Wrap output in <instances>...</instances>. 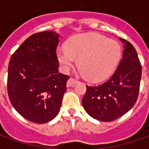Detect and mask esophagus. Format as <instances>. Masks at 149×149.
<instances>
[{"label":"esophagus","mask_w":149,"mask_h":149,"mask_svg":"<svg viewBox=\"0 0 149 149\" xmlns=\"http://www.w3.org/2000/svg\"><path fill=\"white\" fill-rule=\"evenodd\" d=\"M77 82H78L77 79H74V78H70V79L68 80V82H67V86H68V87L72 86V85L75 84Z\"/></svg>","instance_id":"esophagus-1"}]
</instances>
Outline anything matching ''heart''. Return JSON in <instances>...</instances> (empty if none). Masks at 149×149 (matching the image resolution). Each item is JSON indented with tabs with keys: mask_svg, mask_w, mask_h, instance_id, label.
Segmentation results:
<instances>
[{
	"mask_svg": "<svg viewBox=\"0 0 149 149\" xmlns=\"http://www.w3.org/2000/svg\"><path fill=\"white\" fill-rule=\"evenodd\" d=\"M58 61L65 71L76 63L81 73L90 81H101L109 77L122 57L120 45L99 34H79L71 37L67 47L56 50Z\"/></svg>",
	"mask_w": 149,
	"mask_h": 149,
	"instance_id": "1",
	"label": "heart"
}]
</instances>
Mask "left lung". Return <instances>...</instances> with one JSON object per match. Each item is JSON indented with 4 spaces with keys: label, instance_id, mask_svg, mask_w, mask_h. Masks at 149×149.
Masks as SVG:
<instances>
[{
    "label": "left lung",
    "instance_id": "1",
    "mask_svg": "<svg viewBox=\"0 0 149 149\" xmlns=\"http://www.w3.org/2000/svg\"><path fill=\"white\" fill-rule=\"evenodd\" d=\"M124 44L122 59L116 70L106 82L86 85L82 100L85 111L92 118L110 122L129 111L139 97L142 65L133 45L120 38Z\"/></svg>",
    "mask_w": 149,
    "mask_h": 149
}]
</instances>
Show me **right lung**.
<instances>
[{
	"instance_id": "1",
	"label": "right lung",
	"mask_w": 149,
	"mask_h": 149,
	"mask_svg": "<svg viewBox=\"0 0 149 149\" xmlns=\"http://www.w3.org/2000/svg\"><path fill=\"white\" fill-rule=\"evenodd\" d=\"M59 36L52 31L33 34L10 57L7 92L15 109L36 123L59 113L69 75L59 73L56 48Z\"/></svg>"
}]
</instances>
